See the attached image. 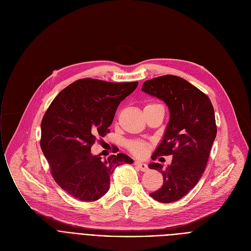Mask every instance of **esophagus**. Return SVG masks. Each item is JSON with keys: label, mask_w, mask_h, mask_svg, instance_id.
Listing matches in <instances>:
<instances>
[{"label": "esophagus", "mask_w": 251, "mask_h": 251, "mask_svg": "<svg viewBox=\"0 0 251 251\" xmlns=\"http://www.w3.org/2000/svg\"><path fill=\"white\" fill-rule=\"evenodd\" d=\"M135 166L137 168H139L142 171V172H147V171L149 170L148 165L144 164V163H141V162H135Z\"/></svg>", "instance_id": "esophagus-1"}]
</instances>
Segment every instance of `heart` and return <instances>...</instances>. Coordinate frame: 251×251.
Here are the masks:
<instances>
[{
    "label": "heart",
    "instance_id": "b5f03b06",
    "mask_svg": "<svg viewBox=\"0 0 251 251\" xmlns=\"http://www.w3.org/2000/svg\"><path fill=\"white\" fill-rule=\"evenodd\" d=\"M152 104V103H151ZM149 105V104H148ZM129 151L137 156H143L148 153L150 144L143 141H133L129 143Z\"/></svg>",
    "mask_w": 251,
    "mask_h": 251
}]
</instances>
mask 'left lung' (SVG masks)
I'll return each mask as SVG.
<instances>
[{
    "label": "left lung",
    "mask_w": 251,
    "mask_h": 251,
    "mask_svg": "<svg viewBox=\"0 0 251 251\" xmlns=\"http://www.w3.org/2000/svg\"><path fill=\"white\" fill-rule=\"evenodd\" d=\"M142 90L164 100L170 111L164 138L151 159L173 155L172 164L166 168L159 163L150 165L164 179L162 187L150 195L163 203L174 202L185 196L204 172L217 135L214 107L202 91L174 75L147 80Z\"/></svg>",
    "instance_id": "8db88e82"
}]
</instances>
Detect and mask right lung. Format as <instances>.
I'll list each match as a JSON object with an SVG mask.
<instances>
[{
    "instance_id": "right-lung-1",
    "label": "right lung",
    "mask_w": 251,
    "mask_h": 251,
    "mask_svg": "<svg viewBox=\"0 0 251 251\" xmlns=\"http://www.w3.org/2000/svg\"><path fill=\"white\" fill-rule=\"evenodd\" d=\"M137 84L79 79L64 88L45 113L42 151L56 183L76 200L98 201L109 190L114 170L133 163L124 153L101 161L100 154H91L90 149L99 137L110 132L118 105Z\"/></svg>"
}]
</instances>
